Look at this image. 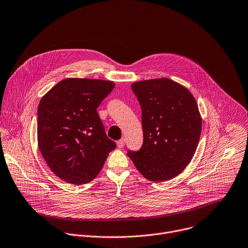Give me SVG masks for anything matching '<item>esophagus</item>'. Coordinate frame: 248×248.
Here are the masks:
<instances>
[{"instance_id": "obj_1", "label": "esophagus", "mask_w": 248, "mask_h": 248, "mask_svg": "<svg viewBox=\"0 0 248 248\" xmlns=\"http://www.w3.org/2000/svg\"><path fill=\"white\" fill-rule=\"evenodd\" d=\"M124 146H125V140H124V139H121V140L117 141V147H118L119 149L123 148Z\"/></svg>"}]
</instances>
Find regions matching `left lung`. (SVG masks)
Segmentation results:
<instances>
[{
  "label": "left lung",
  "mask_w": 248,
  "mask_h": 248,
  "mask_svg": "<svg viewBox=\"0 0 248 248\" xmlns=\"http://www.w3.org/2000/svg\"><path fill=\"white\" fill-rule=\"evenodd\" d=\"M131 88L142 108L144 143L127 155L148 180H170L196 152L202 129L198 104L187 88L168 78L139 80Z\"/></svg>",
  "instance_id": "1"
}]
</instances>
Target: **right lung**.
Listing matches in <instances>:
<instances>
[{
    "label": "right lung",
    "mask_w": 248,
    "mask_h": 248,
    "mask_svg": "<svg viewBox=\"0 0 248 248\" xmlns=\"http://www.w3.org/2000/svg\"><path fill=\"white\" fill-rule=\"evenodd\" d=\"M114 86L112 80L68 78L39 102V151L50 170L67 183L81 185L93 180L116 148L96 111Z\"/></svg>",
    "instance_id": "1"
}]
</instances>
